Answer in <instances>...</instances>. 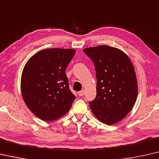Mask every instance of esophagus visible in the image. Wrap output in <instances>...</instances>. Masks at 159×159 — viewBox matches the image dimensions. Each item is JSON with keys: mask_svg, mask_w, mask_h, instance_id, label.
I'll list each match as a JSON object with an SVG mask.
<instances>
[{"mask_svg": "<svg viewBox=\"0 0 159 159\" xmlns=\"http://www.w3.org/2000/svg\"><path fill=\"white\" fill-rule=\"evenodd\" d=\"M78 94H79V96H84V95L85 94L84 90H82V91H79V92H78Z\"/></svg>", "mask_w": 159, "mask_h": 159, "instance_id": "esophagus-1", "label": "esophagus"}]
</instances>
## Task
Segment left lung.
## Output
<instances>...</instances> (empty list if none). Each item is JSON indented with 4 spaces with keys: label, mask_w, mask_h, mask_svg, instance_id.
<instances>
[{
    "label": "left lung",
    "mask_w": 159,
    "mask_h": 159,
    "mask_svg": "<svg viewBox=\"0 0 159 159\" xmlns=\"http://www.w3.org/2000/svg\"><path fill=\"white\" fill-rule=\"evenodd\" d=\"M96 70V96L89 101L92 112L100 121L112 125L121 120L134 107L138 85L134 68L120 50L108 46L83 50Z\"/></svg>",
    "instance_id": "obj_1"
}]
</instances>
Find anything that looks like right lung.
I'll return each mask as SVG.
<instances>
[{
	"mask_svg": "<svg viewBox=\"0 0 159 159\" xmlns=\"http://www.w3.org/2000/svg\"><path fill=\"white\" fill-rule=\"evenodd\" d=\"M74 54L73 49L43 50L23 68L20 85L23 100L41 120L58 119L71 107L75 96L69 89L65 71Z\"/></svg>",
	"mask_w": 159,
	"mask_h": 159,
	"instance_id": "1",
	"label": "right lung"
}]
</instances>
